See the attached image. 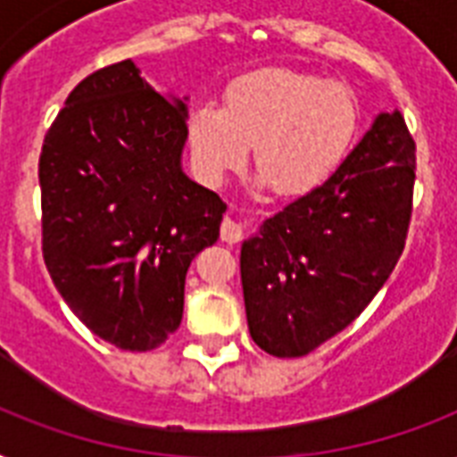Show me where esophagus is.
I'll return each instance as SVG.
<instances>
[{
	"label": "esophagus",
	"instance_id": "esophagus-1",
	"mask_svg": "<svg viewBox=\"0 0 457 457\" xmlns=\"http://www.w3.org/2000/svg\"><path fill=\"white\" fill-rule=\"evenodd\" d=\"M242 237H244V229L239 222H235L232 218H225L220 225V239L222 242H228V244H237V242H242Z\"/></svg>",
	"mask_w": 457,
	"mask_h": 457
}]
</instances>
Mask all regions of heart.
<instances>
[{
	"label": "heart",
	"instance_id": "obj_1",
	"mask_svg": "<svg viewBox=\"0 0 457 457\" xmlns=\"http://www.w3.org/2000/svg\"><path fill=\"white\" fill-rule=\"evenodd\" d=\"M361 109L341 82L294 68H256L225 89V104L187 113L192 163L206 185L242 170L253 146L258 185L303 196L325 182L353 145Z\"/></svg>",
	"mask_w": 457,
	"mask_h": 457
}]
</instances>
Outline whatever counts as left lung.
Segmentation results:
<instances>
[{
	"mask_svg": "<svg viewBox=\"0 0 457 457\" xmlns=\"http://www.w3.org/2000/svg\"><path fill=\"white\" fill-rule=\"evenodd\" d=\"M415 142L379 113L344 163L242 244L251 339L299 358L346 329L389 279L412 213Z\"/></svg>",
	"mask_w": 457,
	"mask_h": 457,
	"instance_id": "obj_1",
	"label": "left lung"
}]
</instances>
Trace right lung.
Returning <instances> with one entry per match:
<instances>
[{"mask_svg":"<svg viewBox=\"0 0 457 457\" xmlns=\"http://www.w3.org/2000/svg\"><path fill=\"white\" fill-rule=\"evenodd\" d=\"M187 96H163L130 59L68 95L39 154L42 253L68 308L99 339L152 351L182 322L192 258L225 204L182 170Z\"/></svg>","mask_w":457,"mask_h":457,"instance_id":"obj_1","label":"right lung"}]
</instances>
